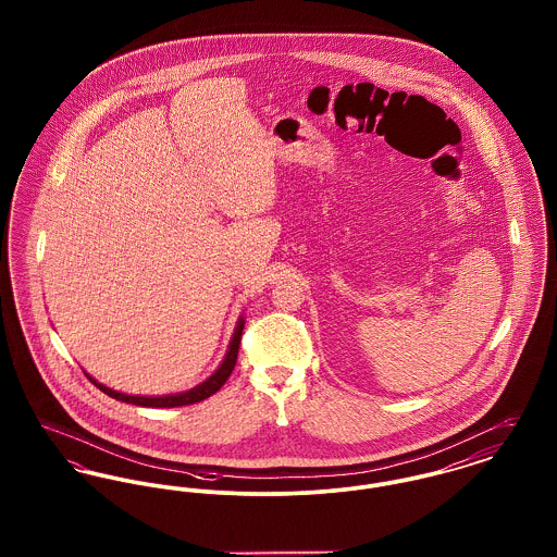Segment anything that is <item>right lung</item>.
I'll return each mask as SVG.
<instances>
[{"label":"right lung","mask_w":557,"mask_h":557,"mask_svg":"<svg viewBox=\"0 0 557 557\" xmlns=\"http://www.w3.org/2000/svg\"><path fill=\"white\" fill-rule=\"evenodd\" d=\"M244 315L237 320L235 330H233V336H231L230 347H227V354L221 361V366L196 387L187 389V392L181 393H168V395H131V393L115 392L111 387H104L102 383H99L97 379H92L90 374H86L90 379V383H95L99 387L100 392L107 393L109 397L117 399V401H126V404H134V406H147V408H176V406H189V404H197L206 397H210L212 393L219 392L225 381L230 379L233 368H235V361H237V351H239V341H242V330H244Z\"/></svg>","instance_id":"1"}]
</instances>
